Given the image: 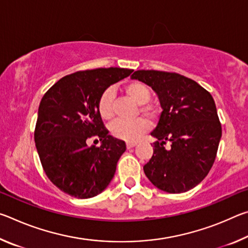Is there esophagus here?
Listing matches in <instances>:
<instances>
[{"mask_svg":"<svg viewBox=\"0 0 248 248\" xmlns=\"http://www.w3.org/2000/svg\"><path fill=\"white\" fill-rule=\"evenodd\" d=\"M136 145H137V143H134V142H127V149H131Z\"/></svg>","mask_w":248,"mask_h":248,"instance_id":"1","label":"esophagus"}]
</instances>
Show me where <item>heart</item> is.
<instances>
[{
	"label": "heart",
	"mask_w": 248,
	"mask_h": 248,
	"mask_svg": "<svg viewBox=\"0 0 248 248\" xmlns=\"http://www.w3.org/2000/svg\"><path fill=\"white\" fill-rule=\"evenodd\" d=\"M124 93L134 103L140 105L141 115L150 121L158 118L159 110L156 106L148 104L151 98V91L145 84L139 81H131L124 86ZM114 91L105 90L97 100V112L103 120H110L114 117ZM149 129V123L143 118H138L132 121L117 120L110 125V133L116 139L125 142H136Z\"/></svg>",
	"instance_id": "obj_1"
}]
</instances>
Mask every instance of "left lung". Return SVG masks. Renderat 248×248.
Instances as JSON below:
<instances>
[{"label":"left lung","instance_id":"1","mask_svg":"<svg viewBox=\"0 0 248 248\" xmlns=\"http://www.w3.org/2000/svg\"><path fill=\"white\" fill-rule=\"evenodd\" d=\"M131 78L152 87L163 109L151 133L157 141L143 166L146 177L170 194L190 190L208 175L219 148L222 128L215 100L194 79L178 73L139 70Z\"/></svg>","mask_w":248,"mask_h":248}]
</instances>
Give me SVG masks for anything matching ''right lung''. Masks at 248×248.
Instances as JSON below:
<instances>
[{"label":"right lung","mask_w":248,"mask_h":248,"mask_svg":"<svg viewBox=\"0 0 248 248\" xmlns=\"http://www.w3.org/2000/svg\"><path fill=\"white\" fill-rule=\"evenodd\" d=\"M133 70L108 68L78 71L53 84L41 99L35 142L51 183L78 199L100 194L114 177L125 143L109 134L97 112L100 94ZM98 136L102 144L89 147Z\"/></svg>","instance_id":"obj_1"}]
</instances>
